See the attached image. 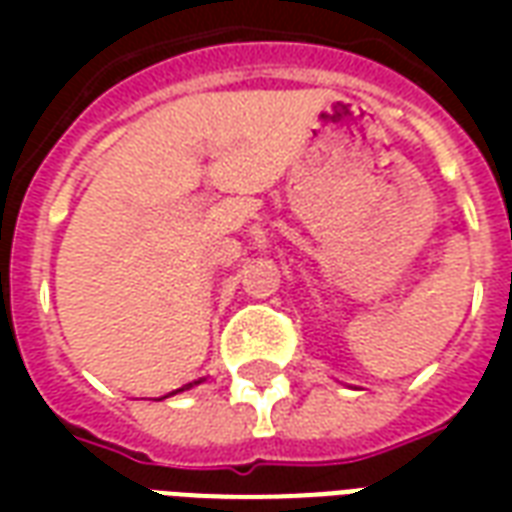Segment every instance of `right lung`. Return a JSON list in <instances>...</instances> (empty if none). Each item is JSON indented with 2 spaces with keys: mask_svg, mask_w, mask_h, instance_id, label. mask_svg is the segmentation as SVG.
Listing matches in <instances>:
<instances>
[{
  "mask_svg": "<svg viewBox=\"0 0 512 512\" xmlns=\"http://www.w3.org/2000/svg\"><path fill=\"white\" fill-rule=\"evenodd\" d=\"M202 381H205V378H197V381H189V384H183V386H180V389H175V392H169V395H178V392H186V389H194V386L202 384ZM169 395H164V397H169ZM164 397H158V400H164Z\"/></svg>",
  "mask_w": 512,
  "mask_h": 512,
  "instance_id": "1",
  "label": "right lung"
}]
</instances>
